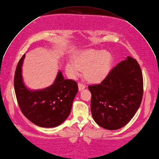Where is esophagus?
<instances>
[{"mask_svg":"<svg viewBox=\"0 0 159 159\" xmlns=\"http://www.w3.org/2000/svg\"><path fill=\"white\" fill-rule=\"evenodd\" d=\"M78 89H79L80 91L83 90V89L85 88V86H84L82 83H79L78 84Z\"/></svg>","mask_w":159,"mask_h":159,"instance_id":"esophagus-1","label":"esophagus"}]
</instances>
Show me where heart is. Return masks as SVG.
I'll list each match as a JSON object with an SVG mask.
<instances>
[{
    "mask_svg": "<svg viewBox=\"0 0 159 159\" xmlns=\"http://www.w3.org/2000/svg\"><path fill=\"white\" fill-rule=\"evenodd\" d=\"M113 57L106 50L88 49L81 51L73 58V62L65 65L66 73L71 77L83 71L84 79L91 84H99L107 76L111 68Z\"/></svg>",
    "mask_w": 159,
    "mask_h": 159,
    "instance_id": "heart-1",
    "label": "heart"
}]
</instances>
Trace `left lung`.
Masks as SVG:
<instances>
[{"label": "left lung", "mask_w": 159, "mask_h": 159, "mask_svg": "<svg viewBox=\"0 0 159 159\" xmlns=\"http://www.w3.org/2000/svg\"><path fill=\"white\" fill-rule=\"evenodd\" d=\"M94 121L107 130L125 125L138 110L143 96V78L137 61L130 57L118 63L99 84L89 86Z\"/></svg>", "instance_id": "left-lung-1"}]
</instances>
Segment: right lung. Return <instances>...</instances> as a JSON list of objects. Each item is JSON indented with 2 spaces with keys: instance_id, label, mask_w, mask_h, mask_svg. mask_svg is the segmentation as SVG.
<instances>
[{
  "instance_id": "right-lung-1",
  "label": "right lung",
  "mask_w": 159,
  "mask_h": 159,
  "mask_svg": "<svg viewBox=\"0 0 159 159\" xmlns=\"http://www.w3.org/2000/svg\"><path fill=\"white\" fill-rule=\"evenodd\" d=\"M24 54L18 63L15 73L14 88L19 107L24 115L35 125L46 128L55 127L69 116L78 84L65 80L58 71L53 83L42 89L32 90L25 86L22 77Z\"/></svg>"
}]
</instances>
